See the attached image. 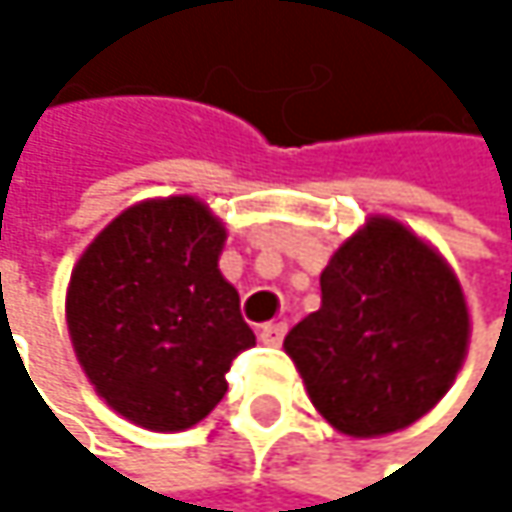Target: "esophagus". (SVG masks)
<instances>
[{"label": "esophagus", "mask_w": 512, "mask_h": 512, "mask_svg": "<svg viewBox=\"0 0 512 512\" xmlns=\"http://www.w3.org/2000/svg\"><path fill=\"white\" fill-rule=\"evenodd\" d=\"M284 335H287V326H284V323H266V326H260V332H257V338H260L266 347H278V344L284 341Z\"/></svg>", "instance_id": "34e87169"}]
</instances>
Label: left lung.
<instances>
[{"instance_id":"1","label":"left lung","mask_w":512,"mask_h":512,"mask_svg":"<svg viewBox=\"0 0 512 512\" xmlns=\"http://www.w3.org/2000/svg\"><path fill=\"white\" fill-rule=\"evenodd\" d=\"M323 302L284 338L311 403L344 436L397 433L454 385L468 353V305L448 260L388 216L332 255Z\"/></svg>"}]
</instances>
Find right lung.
I'll use <instances>...</instances> for the list:
<instances>
[{"instance_id":"obj_1","label":"right lung","mask_w":512,"mask_h":512,"mask_svg":"<svg viewBox=\"0 0 512 512\" xmlns=\"http://www.w3.org/2000/svg\"><path fill=\"white\" fill-rule=\"evenodd\" d=\"M225 237L204 201L151 198L112 219L70 272L76 358L94 391L145 430L207 418L231 361L255 347L240 293L219 272Z\"/></svg>"}]
</instances>
